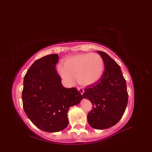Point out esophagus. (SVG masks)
<instances>
[{"label":"esophagus","mask_w":152,"mask_h":152,"mask_svg":"<svg viewBox=\"0 0 152 152\" xmlns=\"http://www.w3.org/2000/svg\"><path fill=\"white\" fill-rule=\"evenodd\" d=\"M77 89H78V91H79V92H80V93L81 94V95L83 94V93H84V89L83 88V87H78Z\"/></svg>","instance_id":"34e87169"}]
</instances>
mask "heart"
Listing matches in <instances>:
<instances>
[{
  "label": "heart",
  "mask_w": 152,
  "mask_h": 152,
  "mask_svg": "<svg viewBox=\"0 0 152 152\" xmlns=\"http://www.w3.org/2000/svg\"><path fill=\"white\" fill-rule=\"evenodd\" d=\"M104 63L101 56L97 53L79 54L67 59L64 66H58L59 73L68 83H73L74 77L82 85H91L101 77Z\"/></svg>",
  "instance_id": "b5f03b06"
}]
</instances>
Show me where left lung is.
<instances>
[{
    "instance_id": "obj_1",
    "label": "left lung",
    "mask_w": 152,
    "mask_h": 152,
    "mask_svg": "<svg viewBox=\"0 0 152 152\" xmlns=\"http://www.w3.org/2000/svg\"><path fill=\"white\" fill-rule=\"evenodd\" d=\"M105 69L97 83L85 87L83 96L88 99L92 108L87 121L93 128L105 129L115 125L124 113L128 93L120 66L106 53L97 51Z\"/></svg>"
}]
</instances>
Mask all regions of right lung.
I'll use <instances>...</instances> for the list:
<instances>
[{
    "instance_id": "right-lung-1",
    "label": "right lung",
    "mask_w": 152,
    "mask_h": 152,
    "mask_svg": "<svg viewBox=\"0 0 152 152\" xmlns=\"http://www.w3.org/2000/svg\"><path fill=\"white\" fill-rule=\"evenodd\" d=\"M58 54L36 60L24 77L23 107L36 127L48 132L61 131L68 125L69 108L83 99L75 87L66 89L55 69Z\"/></svg>"
}]
</instances>
